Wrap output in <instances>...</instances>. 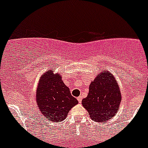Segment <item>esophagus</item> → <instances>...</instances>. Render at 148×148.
Listing matches in <instances>:
<instances>
[{
    "mask_svg": "<svg viewBox=\"0 0 148 148\" xmlns=\"http://www.w3.org/2000/svg\"><path fill=\"white\" fill-rule=\"evenodd\" d=\"M77 100L78 101V102H79V103L82 102V96H81V95H80V96H78V97L77 98Z\"/></svg>",
    "mask_w": 148,
    "mask_h": 148,
    "instance_id": "esophagus-1",
    "label": "esophagus"
}]
</instances>
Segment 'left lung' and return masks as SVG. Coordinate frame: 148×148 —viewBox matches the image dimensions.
I'll return each instance as SVG.
<instances>
[{
	"label": "left lung",
	"mask_w": 148,
	"mask_h": 148,
	"mask_svg": "<svg viewBox=\"0 0 148 148\" xmlns=\"http://www.w3.org/2000/svg\"><path fill=\"white\" fill-rule=\"evenodd\" d=\"M121 95L118 82L108 70L99 73L89 87L88 95L82 104L92 120L105 122L112 119L118 112Z\"/></svg>",
	"instance_id": "left-lung-1"
}]
</instances>
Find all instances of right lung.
<instances>
[{"mask_svg": "<svg viewBox=\"0 0 148 148\" xmlns=\"http://www.w3.org/2000/svg\"><path fill=\"white\" fill-rule=\"evenodd\" d=\"M35 99L43 116L53 122L64 120L71 108L78 103L62 81L61 74L49 70L38 81Z\"/></svg>", "mask_w": 148, "mask_h": 148, "instance_id": "1", "label": "right lung"}]
</instances>
